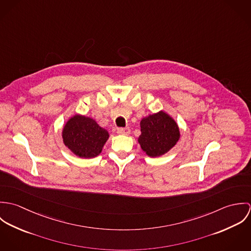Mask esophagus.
<instances>
[{"mask_svg": "<svg viewBox=\"0 0 251 251\" xmlns=\"http://www.w3.org/2000/svg\"><path fill=\"white\" fill-rule=\"evenodd\" d=\"M117 132H118V134H121V135H128L130 133V129H129V127L118 128Z\"/></svg>", "mask_w": 251, "mask_h": 251, "instance_id": "esophagus-1", "label": "esophagus"}]
</instances>
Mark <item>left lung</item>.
Masks as SVG:
<instances>
[{
  "instance_id": "obj_1",
  "label": "left lung",
  "mask_w": 251,
  "mask_h": 251,
  "mask_svg": "<svg viewBox=\"0 0 251 251\" xmlns=\"http://www.w3.org/2000/svg\"><path fill=\"white\" fill-rule=\"evenodd\" d=\"M141 135L138 142L151 157L169 151L179 139V129L172 117L163 111L149 115L140 122Z\"/></svg>"
}]
</instances>
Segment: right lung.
Instances as JSON below:
<instances>
[{
  "mask_svg": "<svg viewBox=\"0 0 251 251\" xmlns=\"http://www.w3.org/2000/svg\"><path fill=\"white\" fill-rule=\"evenodd\" d=\"M62 136L64 144L74 154L82 158H91L101 152L109 133L94 119L74 115L65 125Z\"/></svg>",
  "mask_w": 251,
  "mask_h": 251,
  "instance_id": "obj_1",
  "label": "right lung"
}]
</instances>
